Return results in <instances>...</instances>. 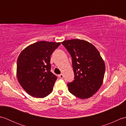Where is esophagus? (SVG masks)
I'll return each instance as SVG.
<instances>
[{
  "mask_svg": "<svg viewBox=\"0 0 126 126\" xmlns=\"http://www.w3.org/2000/svg\"><path fill=\"white\" fill-rule=\"evenodd\" d=\"M58 76L60 77V79H63V77H64V76H63V74H61L60 75H59Z\"/></svg>",
  "mask_w": 126,
  "mask_h": 126,
  "instance_id": "1",
  "label": "esophagus"
}]
</instances>
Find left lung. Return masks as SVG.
<instances>
[{"mask_svg":"<svg viewBox=\"0 0 126 126\" xmlns=\"http://www.w3.org/2000/svg\"><path fill=\"white\" fill-rule=\"evenodd\" d=\"M72 58L74 80L67 84L72 94L81 99L92 96L100 89L105 64L100 52L90 43L74 39L62 42Z\"/></svg>","mask_w":126,"mask_h":126,"instance_id":"obj_1","label":"left lung"}]
</instances>
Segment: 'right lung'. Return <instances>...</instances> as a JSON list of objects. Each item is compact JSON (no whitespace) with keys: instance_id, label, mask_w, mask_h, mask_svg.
<instances>
[{"instance_id":"obj_1","label":"right lung","mask_w":126,"mask_h":126,"mask_svg":"<svg viewBox=\"0 0 126 126\" xmlns=\"http://www.w3.org/2000/svg\"><path fill=\"white\" fill-rule=\"evenodd\" d=\"M61 43L40 41L24 49L17 63L18 82L34 97L43 98L52 92L57 77L51 72L50 58Z\"/></svg>"}]
</instances>
